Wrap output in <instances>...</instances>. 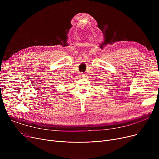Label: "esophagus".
Instances as JSON below:
<instances>
[{"label": "esophagus", "mask_w": 159, "mask_h": 159, "mask_svg": "<svg viewBox=\"0 0 159 159\" xmlns=\"http://www.w3.org/2000/svg\"><path fill=\"white\" fill-rule=\"evenodd\" d=\"M80 75L81 77H86V75L85 73H80Z\"/></svg>", "instance_id": "esophagus-1"}]
</instances>
